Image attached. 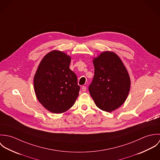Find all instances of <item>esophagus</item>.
<instances>
[{"label":"esophagus","instance_id":"obj_1","mask_svg":"<svg viewBox=\"0 0 160 160\" xmlns=\"http://www.w3.org/2000/svg\"><path fill=\"white\" fill-rule=\"evenodd\" d=\"M82 91L83 92H85L86 91V86H82Z\"/></svg>","mask_w":160,"mask_h":160}]
</instances>
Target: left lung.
<instances>
[{
	"label": "left lung",
	"instance_id": "8db88e82",
	"mask_svg": "<svg viewBox=\"0 0 160 160\" xmlns=\"http://www.w3.org/2000/svg\"><path fill=\"white\" fill-rule=\"evenodd\" d=\"M94 76L89 91L96 106L111 112L126 101L131 87L129 73L121 58L113 52H102L93 60Z\"/></svg>",
	"mask_w": 160,
	"mask_h": 160
}]
</instances>
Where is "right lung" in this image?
Masks as SVG:
<instances>
[{
    "label": "right lung",
    "instance_id": "add662e5",
    "mask_svg": "<svg viewBox=\"0 0 160 160\" xmlns=\"http://www.w3.org/2000/svg\"><path fill=\"white\" fill-rule=\"evenodd\" d=\"M71 57L59 50L46 54L34 77V88L39 102L49 112L62 113L75 103L80 87L76 74L69 67Z\"/></svg>",
    "mask_w": 160,
    "mask_h": 160
}]
</instances>
